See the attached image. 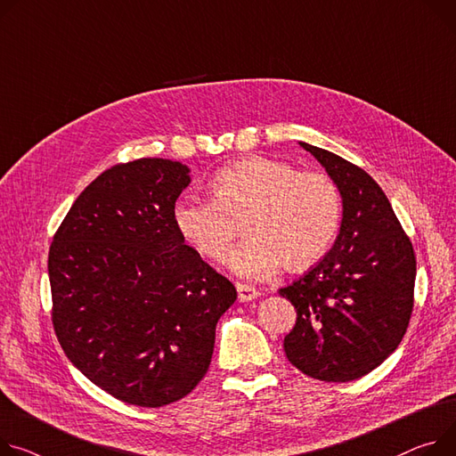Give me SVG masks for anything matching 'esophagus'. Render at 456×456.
Instances as JSON below:
<instances>
[{
    "label": "esophagus",
    "instance_id": "34e87169",
    "mask_svg": "<svg viewBox=\"0 0 456 456\" xmlns=\"http://www.w3.org/2000/svg\"><path fill=\"white\" fill-rule=\"evenodd\" d=\"M237 292H239V301L240 303H247V301H252L259 296V290L250 287V285H242V283H237Z\"/></svg>",
    "mask_w": 456,
    "mask_h": 456
}]
</instances>
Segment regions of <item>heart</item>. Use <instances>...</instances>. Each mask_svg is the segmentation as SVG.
Listing matches in <instances>:
<instances>
[{"instance_id":"obj_1","label":"heart","mask_w":456,"mask_h":456,"mask_svg":"<svg viewBox=\"0 0 456 456\" xmlns=\"http://www.w3.org/2000/svg\"><path fill=\"white\" fill-rule=\"evenodd\" d=\"M212 199L184 195L173 206V224L209 261H221L233 219L247 233L226 256L240 277L261 279L279 265L299 270L320 261L341 223L338 184L320 171H297L266 157L228 164L212 181Z\"/></svg>"}]
</instances>
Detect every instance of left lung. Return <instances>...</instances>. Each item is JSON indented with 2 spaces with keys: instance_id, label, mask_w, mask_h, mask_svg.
<instances>
[{
  "instance_id": "obj_1",
  "label": "left lung",
  "mask_w": 456,
  "mask_h": 456,
  "mask_svg": "<svg viewBox=\"0 0 456 456\" xmlns=\"http://www.w3.org/2000/svg\"><path fill=\"white\" fill-rule=\"evenodd\" d=\"M327 169L343 199L330 252L289 287L279 289L296 312L285 354L322 381L358 379L387 360L412 314V242L376 181L356 164L299 142Z\"/></svg>"
}]
</instances>
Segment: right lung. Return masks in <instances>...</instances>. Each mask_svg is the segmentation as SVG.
I'll return each instance as SVG.
<instances>
[{"label": "right lung", "mask_w": 456, "mask_h": 456, "mask_svg": "<svg viewBox=\"0 0 456 456\" xmlns=\"http://www.w3.org/2000/svg\"><path fill=\"white\" fill-rule=\"evenodd\" d=\"M190 169L138 159L78 195L49 248L53 327L71 363L138 407L190 395L208 372L235 287L173 224Z\"/></svg>", "instance_id": "add662e5"}]
</instances>
